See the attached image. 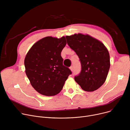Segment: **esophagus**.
<instances>
[{
  "label": "esophagus",
  "mask_w": 130,
  "mask_h": 130,
  "mask_svg": "<svg viewBox=\"0 0 130 130\" xmlns=\"http://www.w3.org/2000/svg\"><path fill=\"white\" fill-rule=\"evenodd\" d=\"M70 69L71 70V71H73V66H71L70 67Z\"/></svg>",
  "instance_id": "esophagus-1"
}]
</instances>
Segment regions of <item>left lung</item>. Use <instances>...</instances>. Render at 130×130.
Wrapping results in <instances>:
<instances>
[{
	"instance_id": "1",
	"label": "left lung",
	"mask_w": 130,
	"mask_h": 130,
	"mask_svg": "<svg viewBox=\"0 0 130 130\" xmlns=\"http://www.w3.org/2000/svg\"><path fill=\"white\" fill-rule=\"evenodd\" d=\"M67 43L78 55L81 71L74 77L81 88L92 92L105 82L110 67L109 51L103 43L88 35L66 37Z\"/></svg>"
}]
</instances>
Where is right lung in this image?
Instances as JSON below:
<instances>
[{
    "label": "right lung",
    "mask_w": 130,
    "mask_h": 130,
    "mask_svg": "<svg viewBox=\"0 0 130 130\" xmlns=\"http://www.w3.org/2000/svg\"><path fill=\"white\" fill-rule=\"evenodd\" d=\"M67 43L64 37H46L36 42L25 59L26 73L32 87L45 96L58 94L72 72L63 65L61 56Z\"/></svg>",
    "instance_id": "add662e5"
}]
</instances>
